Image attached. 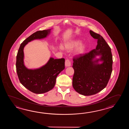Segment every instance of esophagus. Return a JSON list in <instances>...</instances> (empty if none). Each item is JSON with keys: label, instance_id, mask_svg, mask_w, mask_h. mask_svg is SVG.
<instances>
[{"label": "esophagus", "instance_id": "1", "mask_svg": "<svg viewBox=\"0 0 129 129\" xmlns=\"http://www.w3.org/2000/svg\"><path fill=\"white\" fill-rule=\"evenodd\" d=\"M65 66L66 67H69L71 66V62L69 59H66V61H65Z\"/></svg>", "mask_w": 129, "mask_h": 129}]
</instances>
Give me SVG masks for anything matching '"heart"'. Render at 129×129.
Returning a JSON list of instances; mask_svg holds the SVG:
<instances>
[{
    "label": "heart",
    "mask_w": 129,
    "mask_h": 129,
    "mask_svg": "<svg viewBox=\"0 0 129 129\" xmlns=\"http://www.w3.org/2000/svg\"><path fill=\"white\" fill-rule=\"evenodd\" d=\"M82 44V41L79 39H73L66 41L64 43V48L68 51H71L74 49L75 54L77 56L81 55L84 53L86 47L84 44ZM59 49L61 51L64 50V47L63 45H60L59 46Z\"/></svg>",
    "instance_id": "1"
}]
</instances>
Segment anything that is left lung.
<instances>
[{
  "instance_id": "8db88e82",
  "label": "left lung",
  "mask_w": 129,
  "mask_h": 129,
  "mask_svg": "<svg viewBox=\"0 0 129 129\" xmlns=\"http://www.w3.org/2000/svg\"><path fill=\"white\" fill-rule=\"evenodd\" d=\"M97 40L96 48L83 55L74 58V74L72 85L77 93L85 96L95 94L107 85L112 72L111 49L102 36L89 31ZM99 55V59L96 56ZM99 61H102L100 64Z\"/></svg>"
}]
</instances>
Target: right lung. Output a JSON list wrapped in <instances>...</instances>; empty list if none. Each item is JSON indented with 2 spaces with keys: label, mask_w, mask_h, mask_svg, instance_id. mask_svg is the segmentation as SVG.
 Segmentation results:
<instances>
[{
  "label": "right lung",
  "mask_w": 129,
  "mask_h": 129,
  "mask_svg": "<svg viewBox=\"0 0 129 129\" xmlns=\"http://www.w3.org/2000/svg\"><path fill=\"white\" fill-rule=\"evenodd\" d=\"M51 29L38 31L29 36L22 42L17 56L16 70L20 82L28 90L34 93H45L54 88L58 75L65 68V59L50 58L47 63L39 68L29 69L24 63L25 46L32 41L47 37Z\"/></svg>",
  "instance_id": "1"
}]
</instances>
